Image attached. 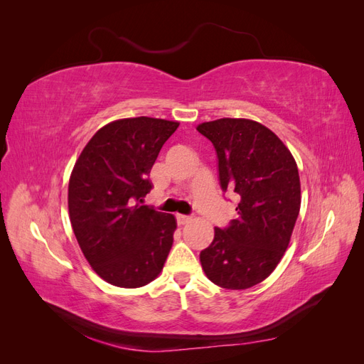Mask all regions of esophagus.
I'll return each mask as SVG.
<instances>
[{"instance_id": "esophagus-1", "label": "esophagus", "mask_w": 364, "mask_h": 364, "mask_svg": "<svg viewBox=\"0 0 364 364\" xmlns=\"http://www.w3.org/2000/svg\"><path fill=\"white\" fill-rule=\"evenodd\" d=\"M176 218H178V223H179V225H186L188 222H191V217H190V215L178 214V215H176Z\"/></svg>"}]
</instances>
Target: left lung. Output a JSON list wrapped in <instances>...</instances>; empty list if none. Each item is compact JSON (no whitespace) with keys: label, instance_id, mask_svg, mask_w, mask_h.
I'll use <instances>...</instances> for the list:
<instances>
[{"label":"left lung","instance_id":"left-lung-1","mask_svg":"<svg viewBox=\"0 0 364 364\" xmlns=\"http://www.w3.org/2000/svg\"><path fill=\"white\" fill-rule=\"evenodd\" d=\"M213 142L222 190L232 193L238 217L214 229L200 252L209 281L246 290L277 269L301 209L299 171L290 150L270 129L246 118H220L197 126Z\"/></svg>","mask_w":364,"mask_h":364}]
</instances>
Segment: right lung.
Here are the masks:
<instances>
[{
    "label": "right lung",
    "mask_w": 364,
    "mask_h": 364,
    "mask_svg": "<svg viewBox=\"0 0 364 364\" xmlns=\"http://www.w3.org/2000/svg\"><path fill=\"white\" fill-rule=\"evenodd\" d=\"M178 127V121L150 117L112 121L90 139L73 168L68 209L77 243L98 277L117 287L151 282L168 257L174 215L139 202Z\"/></svg>",
    "instance_id": "obj_1"
}]
</instances>
